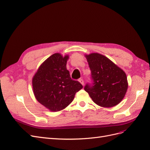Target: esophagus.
Here are the masks:
<instances>
[{
	"label": "esophagus",
	"mask_w": 150,
	"mask_h": 150,
	"mask_svg": "<svg viewBox=\"0 0 150 150\" xmlns=\"http://www.w3.org/2000/svg\"><path fill=\"white\" fill-rule=\"evenodd\" d=\"M79 83L82 84L83 86L84 85V81H83V79H79Z\"/></svg>",
	"instance_id": "34e87169"
}]
</instances>
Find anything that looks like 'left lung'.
Returning <instances> with one entry per match:
<instances>
[{"label":"left lung","instance_id":"8db88e82","mask_svg":"<svg viewBox=\"0 0 150 150\" xmlns=\"http://www.w3.org/2000/svg\"><path fill=\"white\" fill-rule=\"evenodd\" d=\"M85 56L93 83L86 84L84 90L98 106L110 108L118 104L128 89L125 72L102 54L91 53Z\"/></svg>","mask_w":150,"mask_h":150}]
</instances>
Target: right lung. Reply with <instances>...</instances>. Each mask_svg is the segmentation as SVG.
<instances>
[{
	"mask_svg": "<svg viewBox=\"0 0 150 150\" xmlns=\"http://www.w3.org/2000/svg\"><path fill=\"white\" fill-rule=\"evenodd\" d=\"M69 56L55 53L40 66L33 78L36 99L51 111H59L73 101L75 94L83 88L78 81L71 78L66 68Z\"/></svg>",
	"mask_w": 150,
	"mask_h": 150,
	"instance_id": "add662e5",
	"label": "right lung"
}]
</instances>
